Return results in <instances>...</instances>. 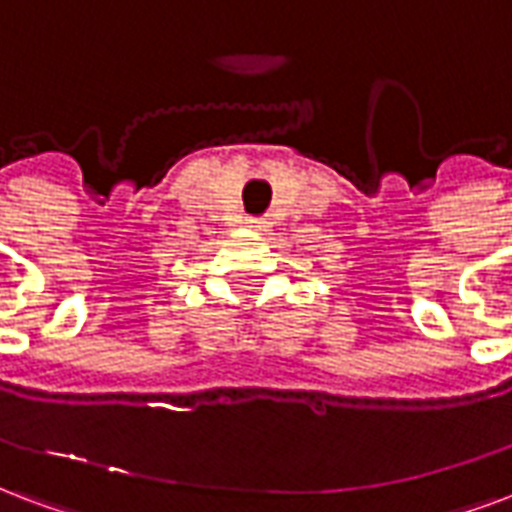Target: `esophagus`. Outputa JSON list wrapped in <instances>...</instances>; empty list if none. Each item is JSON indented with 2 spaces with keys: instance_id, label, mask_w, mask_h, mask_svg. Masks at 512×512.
Returning a JSON list of instances; mask_svg holds the SVG:
<instances>
[{
  "instance_id": "1",
  "label": "esophagus",
  "mask_w": 512,
  "mask_h": 512,
  "mask_svg": "<svg viewBox=\"0 0 512 512\" xmlns=\"http://www.w3.org/2000/svg\"><path fill=\"white\" fill-rule=\"evenodd\" d=\"M268 225H271V222H268L266 217H249V219H246V227H252V230H268Z\"/></svg>"
}]
</instances>
